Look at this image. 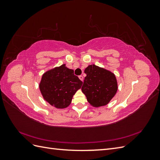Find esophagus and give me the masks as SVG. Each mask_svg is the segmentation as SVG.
Here are the masks:
<instances>
[{
	"label": "esophagus",
	"instance_id": "obj_1",
	"mask_svg": "<svg viewBox=\"0 0 160 160\" xmlns=\"http://www.w3.org/2000/svg\"><path fill=\"white\" fill-rule=\"evenodd\" d=\"M79 79H80L81 81H83V76H82V75H80V76L79 77Z\"/></svg>",
	"mask_w": 160,
	"mask_h": 160
}]
</instances>
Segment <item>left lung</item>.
Instances as JSON below:
<instances>
[{"instance_id":"8db88e82","label":"left lung","mask_w":160,"mask_h":160,"mask_svg":"<svg viewBox=\"0 0 160 160\" xmlns=\"http://www.w3.org/2000/svg\"><path fill=\"white\" fill-rule=\"evenodd\" d=\"M84 72L87 76L81 90L89 104L94 108L108 105L118 89L115 74L94 64L86 67Z\"/></svg>"}]
</instances>
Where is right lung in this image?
<instances>
[{
    "label": "right lung",
    "mask_w": 160,
    "mask_h": 160,
    "mask_svg": "<svg viewBox=\"0 0 160 160\" xmlns=\"http://www.w3.org/2000/svg\"><path fill=\"white\" fill-rule=\"evenodd\" d=\"M82 85L83 82L74 75V71L62 64L44 72L38 85L45 101L57 109H65L69 106Z\"/></svg>",
    "instance_id": "1"
}]
</instances>
